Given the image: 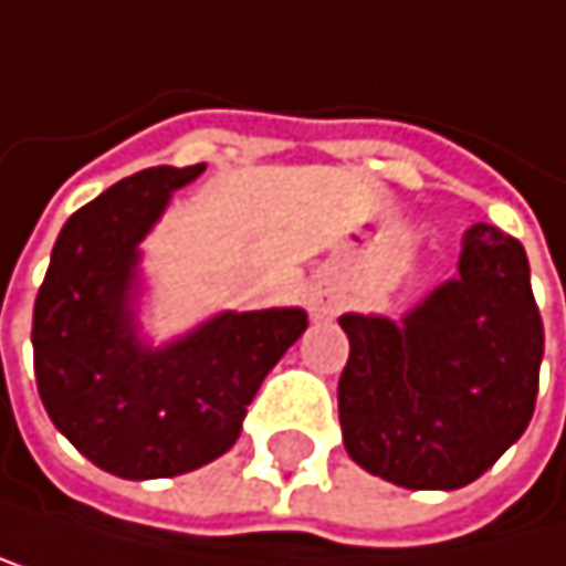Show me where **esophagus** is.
Wrapping results in <instances>:
<instances>
[{"instance_id":"1","label":"esophagus","mask_w":566,"mask_h":566,"mask_svg":"<svg viewBox=\"0 0 566 566\" xmlns=\"http://www.w3.org/2000/svg\"><path fill=\"white\" fill-rule=\"evenodd\" d=\"M311 311H314L317 317H327V314H331V304H327L324 296H311Z\"/></svg>"}]
</instances>
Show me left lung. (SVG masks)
Masks as SVG:
<instances>
[{"label":"left lung","mask_w":566,"mask_h":566,"mask_svg":"<svg viewBox=\"0 0 566 566\" xmlns=\"http://www.w3.org/2000/svg\"><path fill=\"white\" fill-rule=\"evenodd\" d=\"M348 365L338 382L355 464L402 489H461L530 427L543 321L523 245L495 224L464 232L458 276L417 311L345 314Z\"/></svg>","instance_id":"1"}]
</instances>
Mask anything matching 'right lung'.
I'll list each match as a JSON object with an SVG mask.
<instances>
[{"label": "right lung", "mask_w": 566, "mask_h": 566, "mask_svg": "<svg viewBox=\"0 0 566 566\" xmlns=\"http://www.w3.org/2000/svg\"><path fill=\"white\" fill-rule=\"evenodd\" d=\"M201 170L149 167L74 211L36 293L40 399L71 444L118 479H174L221 458L266 373L307 331L304 311L283 307L221 314L156 352L139 345L136 245Z\"/></svg>", "instance_id": "add662e5"}]
</instances>
